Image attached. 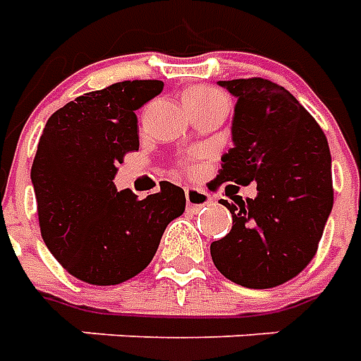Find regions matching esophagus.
I'll list each match as a JSON object with an SVG mask.
<instances>
[{
  "instance_id": "obj_1",
  "label": "esophagus",
  "mask_w": 361,
  "mask_h": 361,
  "mask_svg": "<svg viewBox=\"0 0 361 361\" xmlns=\"http://www.w3.org/2000/svg\"><path fill=\"white\" fill-rule=\"evenodd\" d=\"M185 201H188V207H191V209H203L207 204H211L214 199L204 189L185 188Z\"/></svg>"
}]
</instances>
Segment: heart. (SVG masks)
<instances>
[{
	"label": "heart",
	"mask_w": 361,
	"mask_h": 361,
	"mask_svg": "<svg viewBox=\"0 0 361 361\" xmlns=\"http://www.w3.org/2000/svg\"><path fill=\"white\" fill-rule=\"evenodd\" d=\"M214 102H226L228 98L222 92L214 89H209V87H193L183 92V104L188 110H193V108H199V106H209V104Z\"/></svg>",
	"instance_id": "1"
}]
</instances>
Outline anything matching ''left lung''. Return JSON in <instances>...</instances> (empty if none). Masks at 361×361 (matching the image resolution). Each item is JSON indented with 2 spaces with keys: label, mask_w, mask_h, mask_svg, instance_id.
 <instances>
[{
  "label": "left lung",
  "mask_w": 361,
  "mask_h": 361,
  "mask_svg": "<svg viewBox=\"0 0 361 361\" xmlns=\"http://www.w3.org/2000/svg\"><path fill=\"white\" fill-rule=\"evenodd\" d=\"M235 98L232 149L214 185L257 183L234 203L232 230L211 243L214 267L245 288H274L310 263L333 211L331 150L317 121L284 87L267 79L219 81Z\"/></svg>",
  "instance_id": "1"
}]
</instances>
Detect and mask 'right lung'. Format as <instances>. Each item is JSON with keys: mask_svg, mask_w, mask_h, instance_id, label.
I'll return each mask as SVG.
<instances>
[{"mask_svg": "<svg viewBox=\"0 0 361 361\" xmlns=\"http://www.w3.org/2000/svg\"><path fill=\"white\" fill-rule=\"evenodd\" d=\"M162 89V81L116 82L75 98L46 121L30 170L40 232L51 255L82 282L133 279L185 211L183 189L170 181L145 199L114 185L116 166L139 150L135 110Z\"/></svg>", "mask_w": 361, "mask_h": 361, "instance_id": "1", "label": "right lung"}]
</instances>
